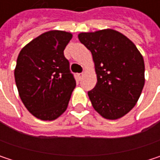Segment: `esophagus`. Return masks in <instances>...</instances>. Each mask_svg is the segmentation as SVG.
<instances>
[{"label": "esophagus", "instance_id": "34e87169", "mask_svg": "<svg viewBox=\"0 0 160 160\" xmlns=\"http://www.w3.org/2000/svg\"><path fill=\"white\" fill-rule=\"evenodd\" d=\"M83 75H84L83 73H79V74H77V77H78V79H79V80H81V79H82Z\"/></svg>", "mask_w": 160, "mask_h": 160}]
</instances>
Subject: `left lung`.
Instances as JSON below:
<instances>
[{"label": "left lung", "mask_w": 160, "mask_h": 160, "mask_svg": "<svg viewBox=\"0 0 160 160\" xmlns=\"http://www.w3.org/2000/svg\"><path fill=\"white\" fill-rule=\"evenodd\" d=\"M80 42L91 51L97 82L88 92L95 111L118 119L136 105L144 85V62L135 44L122 33L107 28L81 32Z\"/></svg>", "instance_id": "8db88e82"}]
</instances>
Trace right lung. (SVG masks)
I'll return each mask as SVG.
<instances>
[{"label":"right lung","instance_id":"obj_1","mask_svg":"<svg viewBox=\"0 0 160 160\" xmlns=\"http://www.w3.org/2000/svg\"><path fill=\"white\" fill-rule=\"evenodd\" d=\"M72 34L51 30L38 36L20 51L15 80L19 96L34 117L53 120L68 108L76 80L64 50Z\"/></svg>","mask_w":160,"mask_h":160}]
</instances>
